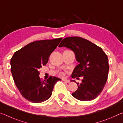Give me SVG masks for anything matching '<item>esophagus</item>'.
Here are the masks:
<instances>
[{
	"mask_svg": "<svg viewBox=\"0 0 123 123\" xmlns=\"http://www.w3.org/2000/svg\"><path fill=\"white\" fill-rule=\"evenodd\" d=\"M62 81H63L64 82H67V83H69L70 81L68 80H67V79H62Z\"/></svg>",
	"mask_w": 123,
	"mask_h": 123,
	"instance_id": "obj_1",
	"label": "esophagus"
}]
</instances>
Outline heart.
Instances as JSON below:
<instances>
[{
  "mask_svg": "<svg viewBox=\"0 0 123 123\" xmlns=\"http://www.w3.org/2000/svg\"><path fill=\"white\" fill-rule=\"evenodd\" d=\"M61 75H63V74H61Z\"/></svg>",
  "mask_w": 123,
  "mask_h": 123,
  "instance_id": "obj_1",
  "label": "heart"
}]
</instances>
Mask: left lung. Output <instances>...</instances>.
I'll return each instance as SVG.
<instances>
[{"instance_id":"1","label":"left lung","mask_w":123,"mask_h":123,"mask_svg":"<svg viewBox=\"0 0 123 123\" xmlns=\"http://www.w3.org/2000/svg\"><path fill=\"white\" fill-rule=\"evenodd\" d=\"M64 47L74 52L79 62L72 77L84 78L80 84L77 83L78 88L72 96L81 101L95 99L103 91L107 79L109 66L106 54L100 47L79 37L64 38L59 47ZM71 81L76 82L75 80Z\"/></svg>"}]
</instances>
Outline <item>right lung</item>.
<instances>
[{
  "label": "right lung",
  "mask_w": 123,
  "mask_h": 123,
  "mask_svg": "<svg viewBox=\"0 0 123 123\" xmlns=\"http://www.w3.org/2000/svg\"><path fill=\"white\" fill-rule=\"evenodd\" d=\"M62 38L33 42L16 51L11 59V72L20 94L29 101L42 103L51 97L59 78L50 76L42 81L39 69L48 62Z\"/></svg>",
  "instance_id": "obj_1"
}]
</instances>
